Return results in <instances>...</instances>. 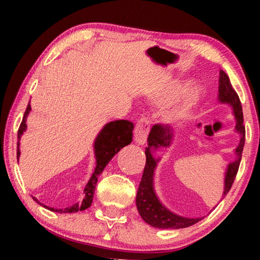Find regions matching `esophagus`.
Here are the masks:
<instances>
[{"mask_svg": "<svg viewBox=\"0 0 260 260\" xmlns=\"http://www.w3.org/2000/svg\"><path fill=\"white\" fill-rule=\"evenodd\" d=\"M149 130H150V120L145 117H142L137 120L136 126H135V141L138 144H144L147 141Z\"/></svg>", "mask_w": 260, "mask_h": 260, "instance_id": "obj_1", "label": "esophagus"}]
</instances>
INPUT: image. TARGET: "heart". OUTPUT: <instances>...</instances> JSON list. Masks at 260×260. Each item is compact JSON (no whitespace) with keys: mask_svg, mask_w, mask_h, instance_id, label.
<instances>
[{"mask_svg":"<svg viewBox=\"0 0 260 260\" xmlns=\"http://www.w3.org/2000/svg\"><path fill=\"white\" fill-rule=\"evenodd\" d=\"M183 90L184 85L182 83H180V81H174V83L167 85L166 87H163L162 90L158 92L157 95H156V101L159 103L172 102L175 98L179 97V95L183 92ZM199 98H200V91L193 90L190 93H188L186 97H184L183 101L181 102L179 105H176L175 108L170 110V112L168 113V118L170 120L182 119L183 117H186L188 115V112L194 108V105L198 103Z\"/></svg>","mask_w":260,"mask_h":260,"instance_id":"heart-1","label":"heart"}]
</instances>
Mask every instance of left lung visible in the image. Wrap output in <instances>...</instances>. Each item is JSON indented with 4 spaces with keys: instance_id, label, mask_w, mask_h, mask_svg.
<instances>
[{
    "instance_id": "obj_1",
    "label": "left lung",
    "mask_w": 260,
    "mask_h": 260,
    "mask_svg": "<svg viewBox=\"0 0 260 260\" xmlns=\"http://www.w3.org/2000/svg\"><path fill=\"white\" fill-rule=\"evenodd\" d=\"M219 102L230 104L233 109V113L236 116L237 133L240 134V142L236 149L237 158L236 161L231 162L227 167V172L225 175V188H223L222 197L229 193L231 187L234 182L236 175L239 169V165L241 161V155H243V149L245 144V126H244V117H243V108L239 95L234 91L231 84L230 78L223 71H220L219 77ZM173 140V129L168 125L163 124H155L151 127L150 134L148 137V148L145 149V156H147V162H145L144 172L142 175V180L137 190L136 197V206L138 213L145 222L156 229H184L189 227L194 223L200 221L202 218H184L175 214L167 209L161 202H159L157 195L154 190V172L157 165L158 159L152 157V149L157 148H167L169 147Z\"/></svg>"
}]
</instances>
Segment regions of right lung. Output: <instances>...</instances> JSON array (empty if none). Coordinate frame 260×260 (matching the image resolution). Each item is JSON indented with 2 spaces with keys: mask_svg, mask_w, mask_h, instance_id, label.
Segmentation results:
<instances>
[{
  "mask_svg": "<svg viewBox=\"0 0 260 260\" xmlns=\"http://www.w3.org/2000/svg\"><path fill=\"white\" fill-rule=\"evenodd\" d=\"M30 111V105L28 104L26 112H24L22 122L20 124L19 131H17V161H19L20 156V138L22 136V134L26 131L27 124L26 119L28 113ZM133 130H134V124L129 122V120L120 119L115 120V122H110L103 127L101 133L95 138L94 141V155H95V169L93 174H92L90 181H88L86 187H85L84 193L85 198L83 201L77 202L71 207H67L65 209H55L52 207H48L49 211L52 212H58V213H76L79 211H85L88 208L93 200V194L95 189V184H97L98 176L101 175L103 170L106 167V165L111 161V158L118 152L120 149L125 147V145L130 144L133 141ZM35 201L39 202L37 199L33 198ZM46 207V206H45Z\"/></svg>",
  "mask_w": 260,
  "mask_h": 260,
  "instance_id": "1",
  "label": "right lung"
}]
</instances>
